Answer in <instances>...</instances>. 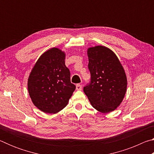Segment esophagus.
I'll return each mask as SVG.
<instances>
[{"label":"esophagus","instance_id":"obj_1","mask_svg":"<svg viewBox=\"0 0 154 154\" xmlns=\"http://www.w3.org/2000/svg\"><path fill=\"white\" fill-rule=\"evenodd\" d=\"M76 89H77V90H82V85L79 84V83H78V84H77V85H76Z\"/></svg>","mask_w":154,"mask_h":154}]
</instances>
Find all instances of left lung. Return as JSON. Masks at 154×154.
I'll use <instances>...</instances> for the list:
<instances>
[{
  "label": "left lung",
  "mask_w": 154,
  "mask_h": 154,
  "mask_svg": "<svg viewBox=\"0 0 154 154\" xmlns=\"http://www.w3.org/2000/svg\"><path fill=\"white\" fill-rule=\"evenodd\" d=\"M90 81L83 87L91 105L102 113L113 111L120 105L126 92L127 79L118 57L104 46L88 50Z\"/></svg>",
  "instance_id": "1"
}]
</instances>
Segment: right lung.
<instances>
[{
	"label": "right lung",
	"mask_w": 154,
	"mask_h": 154,
	"mask_svg": "<svg viewBox=\"0 0 154 154\" xmlns=\"http://www.w3.org/2000/svg\"><path fill=\"white\" fill-rule=\"evenodd\" d=\"M64 59V52L50 49L38 58L28 78L32 103L45 113H56L64 109L76 88Z\"/></svg>",
	"instance_id": "obj_1"
}]
</instances>
